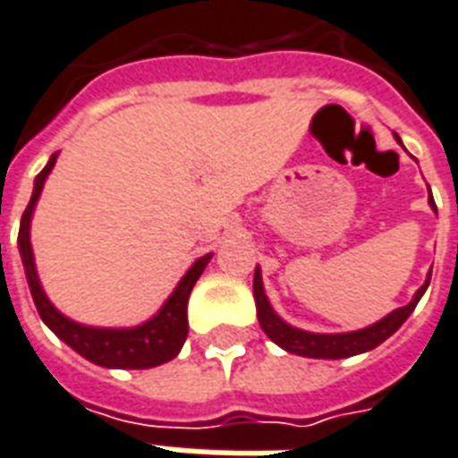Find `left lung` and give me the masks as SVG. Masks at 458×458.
Segmentation results:
<instances>
[{
	"label": "left lung",
	"mask_w": 458,
	"mask_h": 458,
	"mask_svg": "<svg viewBox=\"0 0 458 458\" xmlns=\"http://www.w3.org/2000/svg\"><path fill=\"white\" fill-rule=\"evenodd\" d=\"M398 140V135H396ZM401 142V140H398ZM429 208L437 212L435 208V200L429 195ZM432 275V273H429ZM429 284V277L425 280L420 290L415 292V297L411 299V304L391 311L388 316H384L381 321L367 326L362 331H352V333H309V331H299L290 323H284L280 316L275 314L270 301L266 297V290H263V277H260V267H256V275H253V297H256V311H258V321H260V328L266 331V335L273 343L287 350L292 355H301V357H316V360H343V357H352L360 355V352H367V350H374L377 345H381L388 335L403 326V321L412 314V309L418 307V301L425 294Z\"/></svg>",
	"instance_id": "obj_1"
}]
</instances>
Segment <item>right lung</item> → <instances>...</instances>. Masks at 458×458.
Here are the masks:
<instances>
[{
  "label": "right lung",
  "mask_w": 458,
  "mask_h": 458,
  "mask_svg": "<svg viewBox=\"0 0 458 458\" xmlns=\"http://www.w3.org/2000/svg\"><path fill=\"white\" fill-rule=\"evenodd\" d=\"M55 161H57V154L50 157L47 166L36 176V188H33L29 208L21 216L19 226L21 260H23V270H26V280H29L38 314L57 338L64 340L72 350H77L79 355L86 357L89 362L98 364V367L149 369V367H159V364L174 360L188 338V297H191L192 284L198 282L212 253L198 258L192 263L191 270L183 275V280L178 282L174 294L159 309V314L151 316L149 321L142 323V326H135V328H91V326L72 321L64 314H60L50 304V299L46 297L40 280H38L36 260H33V249H30V216H33V208L40 198L47 174L53 171Z\"/></svg>",
  "instance_id": "obj_1"
}]
</instances>
